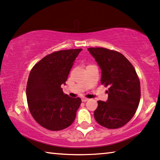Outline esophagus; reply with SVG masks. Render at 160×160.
I'll use <instances>...</instances> for the list:
<instances>
[{
  "label": "esophagus",
  "instance_id": "obj_1",
  "mask_svg": "<svg viewBox=\"0 0 160 160\" xmlns=\"http://www.w3.org/2000/svg\"><path fill=\"white\" fill-rule=\"evenodd\" d=\"M87 101H88V98H82V102H87Z\"/></svg>",
  "mask_w": 160,
  "mask_h": 160
}]
</instances>
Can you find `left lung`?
<instances>
[{
    "mask_svg": "<svg viewBox=\"0 0 160 160\" xmlns=\"http://www.w3.org/2000/svg\"><path fill=\"white\" fill-rule=\"evenodd\" d=\"M102 69L101 83L108 87V99L98 101L94 118L108 129L127 124L134 116L141 98L140 80L131 63L122 53L105 48H88Z\"/></svg>",
    "mask_w": 160,
    "mask_h": 160,
    "instance_id": "1",
    "label": "left lung"
}]
</instances>
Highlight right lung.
Returning a JSON list of instances; mask_svg holds the SVG:
<instances>
[{
	"label": "right lung",
	"mask_w": 160,
	"mask_h": 160,
	"mask_svg": "<svg viewBox=\"0 0 160 160\" xmlns=\"http://www.w3.org/2000/svg\"><path fill=\"white\" fill-rule=\"evenodd\" d=\"M82 48L54 51L31 69L27 83L28 108L34 120L46 129L58 131L70 126L81 103L61 88L65 84L76 57Z\"/></svg>",
	"instance_id": "1"
}]
</instances>
